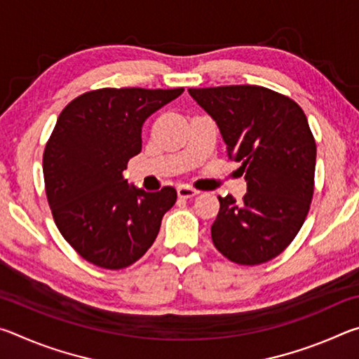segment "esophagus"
I'll use <instances>...</instances> for the list:
<instances>
[{
	"label": "esophagus",
	"mask_w": 359,
	"mask_h": 359,
	"mask_svg": "<svg viewBox=\"0 0 359 359\" xmlns=\"http://www.w3.org/2000/svg\"><path fill=\"white\" fill-rule=\"evenodd\" d=\"M198 193H199L198 190H194V188L188 187V185H179V187H177V194H179V198L188 199V198H193V196H196Z\"/></svg>",
	"instance_id": "esophagus-1"
}]
</instances>
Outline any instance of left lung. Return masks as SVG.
I'll use <instances>...</instances> for the list:
<instances>
[{
  "label": "left lung",
  "instance_id": "1",
  "mask_svg": "<svg viewBox=\"0 0 359 359\" xmlns=\"http://www.w3.org/2000/svg\"><path fill=\"white\" fill-rule=\"evenodd\" d=\"M188 93L215 120L247 182L242 203L218 196L212 242L233 263H266L291 244L311 208L317 145L306 114L288 96L258 85Z\"/></svg>",
  "mask_w": 359,
  "mask_h": 359
}]
</instances>
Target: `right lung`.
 Returning <instances> with one entry per match:
<instances>
[{
	"label": "right lung",
	"instance_id": "obj_1",
	"mask_svg": "<svg viewBox=\"0 0 359 359\" xmlns=\"http://www.w3.org/2000/svg\"><path fill=\"white\" fill-rule=\"evenodd\" d=\"M184 88H101L66 106L44 150L47 201L66 242L104 269H123L154 244L177 191H145L123 171L142 149V125Z\"/></svg>",
	"mask_w": 359,
	"mask_h": 359
}]
</instances>
